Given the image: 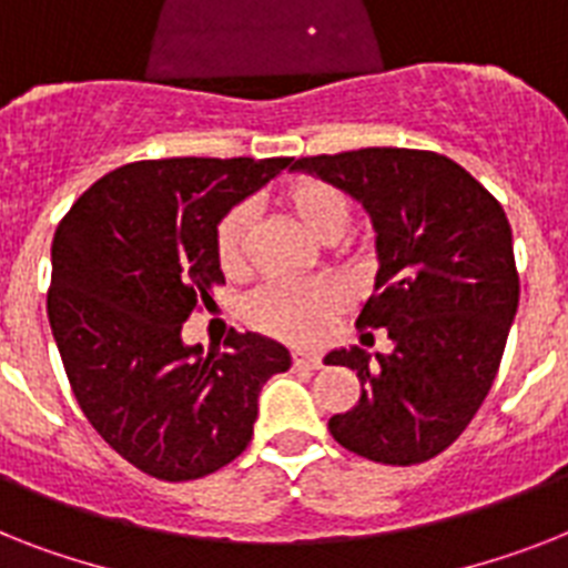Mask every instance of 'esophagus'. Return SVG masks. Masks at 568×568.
<instances>
[{"label":"esophagus","mask_w":568,"mask_h":568,"mask_svg":"<svg viewBox=\"0 0 568 568\" xmlns=\"http://www.w3.org/2000/svg\"><path fill=\"white\" fill-rule=\"evenodd\" d=\"M293 363L316 372V368H322V354H316V351H293Z\"/></svg>","instance_id":"1"}]
</instances>
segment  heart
I'll return each mask as SVG.
<instances>
[{
    "instance_id": "1",
    "label": "heart",
    "mask_w": 568,
    "mask_h": 568,
    "mask_svg": "<svg viewBox=\"0 0 568 568\" xmlns=\"http://www.w3.org/2000/svg\"><path fill=\"white\" fill-rule=\"evenodd\" d=\"M281 205L290 217L302 223L316 241L334 243L348 229L351 200L348 194L327 180L298 176L281 191ZM252 241V214L246 205H237L220 220L214 252L226 275H241L246 270ZM345 293L334 281H311V284H266L246 302V318L264 334L290 342H318L327 334L331 318L342 311Z\"/></svg>"
}]
</instances>
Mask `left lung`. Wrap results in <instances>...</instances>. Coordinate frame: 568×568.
<instances>
[{
  "instance_id": "8db88e82",
  "label": "left lung",
  "mask_w": 568,
  "mask_h": 568,
  "mask_svg": "<svg viewBox=\"0 0 568 568\" xmlns=\"http://www.w3.org/2000/svg\"><path fill=\"white\" fill-rule=\"evenodd\" d=\"M293 171L339 185L377 232L374 295L357 327H386L392 354L339 348L327 365L359 377L354 409L327 420L351 453L409 467L467 429L503 363L517 316L510 223L496 196L433 150L363 148L304 156Z\"/></svg>"
}]
</instances>
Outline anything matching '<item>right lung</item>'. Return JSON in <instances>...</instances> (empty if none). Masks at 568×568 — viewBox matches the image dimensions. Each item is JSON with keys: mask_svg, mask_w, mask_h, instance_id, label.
<instances>
[{"mask_svg": "<svg viewBox=\"0 0 568 568\" xmlns=\"http://www.w3.org/2000/svg\"><path fill=\"white\" fill-rule=\"evenodd\" d=\"M293 159H148L83 191L51 243L49 322L74 400L121 458L162 481L203 479L252 442L257 395L290 351L229 334L182 342L226 284L214 237L229 209Z\"/></svg>", "mask_w": 568, "mask_h": 568, "instance_id": "1", "label": "right lung"}]
</instances>
